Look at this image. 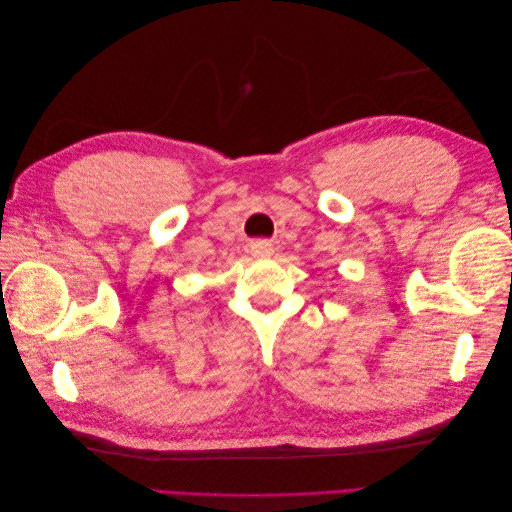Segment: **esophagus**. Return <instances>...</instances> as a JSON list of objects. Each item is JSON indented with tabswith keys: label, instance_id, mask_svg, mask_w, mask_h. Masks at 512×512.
<instances>
[{
	"label": "esophagus",
	"instance_id": "34e87169",
	"mask_svg": "<svg viewBox=\"0 0 512 512\" xmlns=\"http://www.w3.org/2000/svg\"><path fill=\"white\" fill-rule=\"evenodd\" d=\"M252 254L256 258H269L273 254V245L269 241H254L252 243Z\"/></svg>",
	"mask_w": 512,
	"mask_h": 512
}]
</instances>
